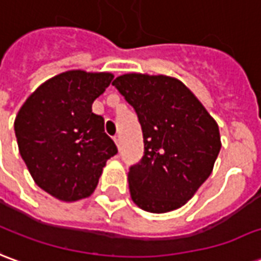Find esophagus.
I'll return each instance as SVG.
<instances>
[{
	"label": "esophagus",
	"mask_w": 261,
	"mask_h": 261,
	"mask_svg": "<svg viewBox=\"0 0 261 261\" xmlns=\"http://www.w3.org/2000/svg\"><path fill=\"white\" fill-rule=\"evenodd\" d=\"M114 140H115L118 149H121V136H119V135H116V136H114Z\"/></svg>",
	"instance_id": "34e87169"
}]
</instances>
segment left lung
I'll return each mask as SVG.
<instances>
[{
    "label": "left lung",
    "mask_w": 261,
    "mask_h": 261,
    "mask_svg": "<svg viewBox=\"0 0 261 261\" xmlns=\"http://www.w3.org/2000/svg\"><path fill=\"white\" fill-rule=\"evenodd\" d=\"M112 86L134 107L143 134V157L127 173L134 202L153 214L180 208L212 173L221 150L218 123L173 77L130 73Z\"/></svg>",
    "instance_id": "left-lung-1"
}]
</instances>
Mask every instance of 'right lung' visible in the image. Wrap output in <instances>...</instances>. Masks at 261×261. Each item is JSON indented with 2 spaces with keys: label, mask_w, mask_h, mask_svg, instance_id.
<instances>
[{
  "label": "right lung",
  "mask_w": 261,
  "mask_h": 261,
  "mask_svg": "<svg viewBox=\"0 0 261 261\" xmlns=\"http://www.w3.org/2000/svg\"><path fill=\"white\" fill-rule=\"evenodd\" d=\"M111 73L70 70L43 83L22 105L15 136L35 182L55 198L90 197L107 160L118 153L92 102L110 86Z\"/></svg>",
  "instance_id": "obj_1"
}]
</instances>
